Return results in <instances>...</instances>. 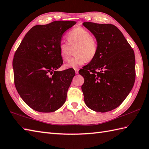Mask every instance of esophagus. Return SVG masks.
<instances>
[{
  "label": "esophagus",
  "mask_w": 149,
  "mask_h": 149,
  "mask_svg": "<svg viewBox=\"0 0 149 149\" xmlns=\"http://www.w3.org/2000/svg\"><path fill=\"white\" fill-rule=\"evenodd\" d=\"M75 72L76 74H79V69L78 68H75Z\"/></svg>",
  "instance_id": "esophagus-1"
}]
</instances>
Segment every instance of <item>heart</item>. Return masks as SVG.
<instances>
[{"label":"heart","instance_id":"1","mask_svg":"<svg viewBox=\"0 0 149 149\" xmlns=\"http://www.w3.org/2000/svg\"><path fill=\"white\" fill-rule=\"evenodd\" d=\"M67 42L61 41L58 46L59 54L62 60L67 61L70 57V47H75V56L64 65L66 68H76L91 61L98 53L97 41L91 37L89 31L81 26L75 27L69 32L66 36Z\"/></svg>","mask_w":149,"mask_h":149}]
</instances>
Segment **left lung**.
<instances>
[{
  "label": "left lung",
  "instance_id": "obj_1",
  "mask_svg": "<svg viewBox=\"0 0 149 149\" xmlns=\"http://www.w3.org/2000/svg\"><path fill=\"white\" fill-rule=\"evenodd\" d=\"M93 34L98 49L95 58L79 72L84 102L95 112L115 109L130 94L135 81V57L118 28L112 24L84 22Z\"/></svg>",
  "mask_w": 149,
  "mask_h": 149
}]
</instances>
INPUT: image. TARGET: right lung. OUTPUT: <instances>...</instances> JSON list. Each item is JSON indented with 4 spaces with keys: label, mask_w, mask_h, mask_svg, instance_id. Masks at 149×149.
<instances>
[{
    "label": "right lung",
    "mask_w": 149,
    "mask_h": 149,
    "mask_svg": "<svg viewBox=\"0 0 149 149\" xmlns=\"http://www.w3.org/2000/svg\"><path fill=\"white\" fill-rule=\"evenodd\" d=\"M75 24L73 21H56L34 26L16 51L13 67L16 90L36 111L54 112L66 101L75 71H57L63 64L58 46L65 31Z\"/></svg>",
    "instance_id": "1"
}]
</instances>
